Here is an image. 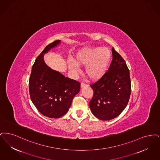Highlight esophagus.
<instances>
[{
    "label": "esophagus",
    "mask_w": 160,
    "mask_h": 160,
    "mask_svg": "<svg viewBox=\"0 0 160 160\" xmlns=\"http://www.w3.org/2000/svg\"><path fill=\"white\" fill-rule=\"evenodd\" d=\"M87 85L86 84V83H83V82H81V87H85V86H87Z\"/></svg>",
    "instance_id": "obj_1"
}]
</instances>
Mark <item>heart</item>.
<instances>
[{
	"mask_svg": "<svg viewBox=\"0 0 160 160\" xmlns=\"http://www.w3.org/2000/svg\"><path fill=\"white\" fill-rule=\"evenodd\" d=\"M111 59V51L108 48L83 49L77 54L74 62H70V69L72 72L77 73L78 66H85V75L91 81H95L105 75Z\"/></svg>",
	"mask_w": 160,
	"mask_h": 160,
	"instance_id": "heart-1",
	"label": "heart"
}]
</instances>
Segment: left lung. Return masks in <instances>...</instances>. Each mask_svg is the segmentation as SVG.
<instances>
[{
  "label": "left lung",
  "instance_id": "left-lung-1",
  "mask_svg": "<svg viewBox=\"0 0 160 160\" xmlns=\"http://www.w3.org/2000/svg\"><path fill=\"white\" fill-rule=\"evenodd\" d=\"M113 59L103 77L91 84L93 96L89 105L93 115L108 121L124 111L131 94L130 71L125 60L112 48Z\"/></svg>",
  "mask_w": 160,
  "mask_h": 160
}]
</instances>
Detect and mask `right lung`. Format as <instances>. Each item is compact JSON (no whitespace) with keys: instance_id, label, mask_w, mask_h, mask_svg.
<instances>
[{"instance_id":"obj_1","label":"right lung","mask_w":160,"mask_h":160,"mask_svg":"<svg viewBox=\"0 0 160 160\" xmlns=\"http://www.w3.org/2000/svg\"><path fill=\"white\" fill-rule=\"evenodd\" d=\"M60 43L57 40L49 44L37 57L29 79L33 103L38 111L51 118H60L68 112L81 87L79 82L51 69L44 62L43 55Z\"/></svg>"}]
</instances>
